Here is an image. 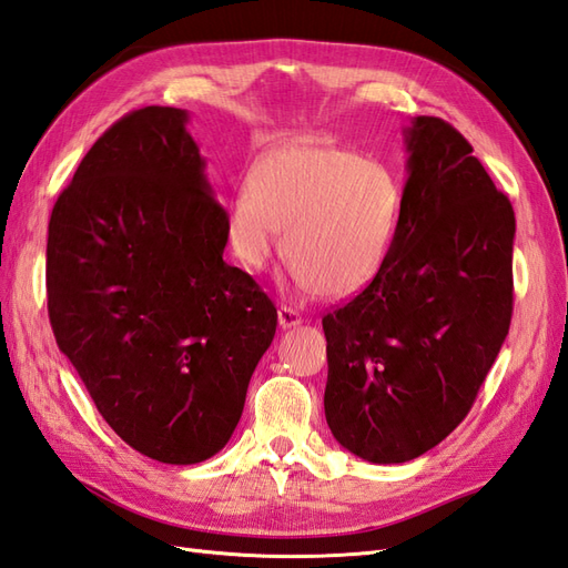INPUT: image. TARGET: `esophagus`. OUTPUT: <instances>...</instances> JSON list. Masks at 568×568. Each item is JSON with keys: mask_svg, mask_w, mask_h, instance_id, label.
<instances>
[{"mask_svg": "<svg viewBox=\"0 0 568 568\" xmlns=\"http://www.w3.org/2000/svg\"><path fill=\"white\" fill-rule=\"evenodd\" d=\"M278 324L281 328H295L302 324V316L290 307H278Z\"/></svg>", "mask_w": 568, "mask_h": 568, "instance_id": "obj_1", "label": "esophagus"}]
</instances>
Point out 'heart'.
<instances>
[{"label": "heart", "instance_id": "obj_1", "mask_svg": "<svg viewBox=\"0 0 568 568\" xmlns=\"http://www.w3.org/2000/svg\"><path fill=\"white\" fill-rule=\"evenodd\" d=\"M403 184L382 160L318 141L261 155L246 189L225 206V237L250 271L278 256L285 230L290 278L302 293L347 297L365 290L394 252Z\"/></svg>", "mask_w": 568, "mask_h": 568}]
</instances>
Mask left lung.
<instances>
[{
    "instance_id": "left-lung-1",
    "label": "left lung",
    "mask_w": 568,
    "mask_h": 568,
    "mask_svg": "<svg viewBox=\"0 0 568 568\" xmlns=\"http://www.w3.org/2000/svg\"><path fill=\"white\" fill-rule=\"evenodd\" d=\"M403 143L394 252L322 322L331 434L379 465L427 454L463 423L514 312L511 201L444 120L413 118Z\"/></svg>"
}]
</instances>
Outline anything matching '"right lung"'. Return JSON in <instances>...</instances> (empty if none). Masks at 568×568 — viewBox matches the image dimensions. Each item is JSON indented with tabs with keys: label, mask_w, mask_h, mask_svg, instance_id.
Segmentation results:
<instances>
[{
	"label": "right lung",
	"mask_w": 568,
	"mask_h": 568,
	"mask_svg": "<svg viewBox=\"0 0 568 568\" xmlns=\"http://www.w3.org/2000/svg\"><path fill=\"white\" fill-rule=\"evenodd\" d=\"M186 122L153 105L112 124L48 230L57 345L105 423L170 465L230 442L278 326L252 275L223 261L225 209Z\"/></svg>",
	"instance_id": "1"
}]
</instances>
